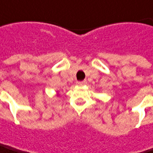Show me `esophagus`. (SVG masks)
I'll return each instance as SVG.
<instances>
[{"instance_id":"34e87169","label":"esophagus","mask_w":153,"mask_h":153,"mask_svg":"<svg viewBox=\"0 0 153 153\" xmlns=\"http://www.w3.org/2000/svg\"><path fill=\"white\" fill-rule=\"evenodd\" d=\"M87 83V80H82V81H77V84L79 86H83Z\"/></svg>"}]
</instances>
